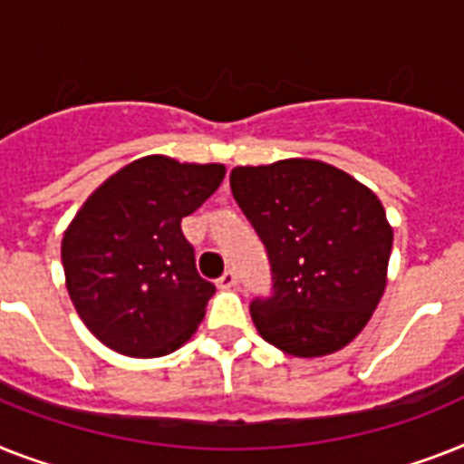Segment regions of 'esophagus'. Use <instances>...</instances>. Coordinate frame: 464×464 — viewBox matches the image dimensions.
<instances>
[{
	"mask_svg": "<svg viewBox=\"0 0 464 464\" xmlns=\"http://www.w3.org/2000/svg\"><path fill=\"white\" fill-rule=\"evenodd\" d=\"M237 273L235 270H232V267H229V270H225L223 275H220V279H218V286H220V289H232V286L237 285Z\"/></svg>",
	"mask_w": 464,
	"mask_h": 464,
	"instance_id": "obj_1",
	"label": "esophagus"
}]
</instances>
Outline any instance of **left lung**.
<instances>
[{"label":"left lung","instance_id":"obj_1","mask_svg":"<svg viewBox=\"0 0 464 464\" xmlns=\"http://www.w3.org/2000/svg\"><path fill=\"white\" fill-rule=\"evenodd\" d=\"M229 187L273 275L270 294L251 301L258 334L296 358L353 342L386 286L393 232L382 201L339 168L308 159L235 168Z\"/></svg>","mask_w":464,"mask_h":464}]
</instances>
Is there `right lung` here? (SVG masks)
Here are the masks:
<instances>
[{"instance_id": "obj_1", "label": "right lung", "mask_w": 464, "mask_h": 464, "mask_svg": "<svg viewBox=\"0 0 464 464\" xmlns=\"http://www.w3.org/2000/svg\"><path fill=\"white\" fill-rule=\"evenodd\" d=\"M223 178L220 163L147 156L106 179L78 210L61 260L72 305L99 342L156 358L194 334L216 286L198 275L182 218Z\"/></svg>"}]
</instances>
